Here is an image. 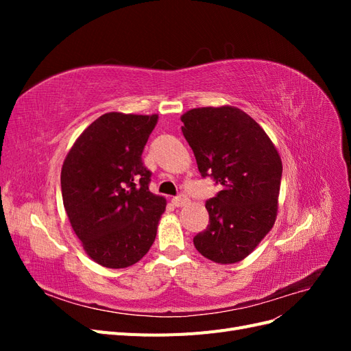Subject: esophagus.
<instances>
[{
	"instance_id": "1",
	"label": "esophagus",
	"mask_w": 351,
	"mask_h": 351,
	"mask_svg": "<svg viewBox=\"0 0 351 351\" xmlns=\"http://www.w3.org/2000/svg\"><path fill=\"white\" fill-rule=\"evenodd\" d=\"M171 202H173L174 206L182 208V206H184V205L189 204V197H187L186 195H180V196H177V197H173Z\"/></svg>"
}]
</instances>
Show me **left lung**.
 Returning <instances> with one entry per match:
<instances>
[{
	"label": "left lung",
	"instance_id": "obj_1",
	"mask_svg": "<svg viewBox=\"0 0 351 351\" xmlns=\"http://www.w3.org/2000/svg\"><path fill=\"white\" fill-rule=\"evenodd\" d=\"M182 121L200 174L221 186L206 200L209 224L193 244L212 262L237 263L256 249L277 219L280 154L262 127L231 105L193 108Z\"/></svg>",
	"mask_w": 351,
	"mask_h": 351
}]
</instances>
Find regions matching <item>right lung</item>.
Returning a JSON list of instances; mask_svg holds the SVG:
<instances>
[{"mask_svg":"<svg viewBox=\"0 0 351 351\" xmlns=\"http://www.w3.org/2000/svg\"><path fill=\"white\" fill-rule=\"evenodd\" d=\"M158 114L107 112L73 143L61 168L66 214L83 250L101 267H132L149 252L167 200L149 192L143 147Z\"/></svg>","mask_w":351,"mask_h":351,"instance_id":"right-lung-1","label":"right lung"}]
</instances>
